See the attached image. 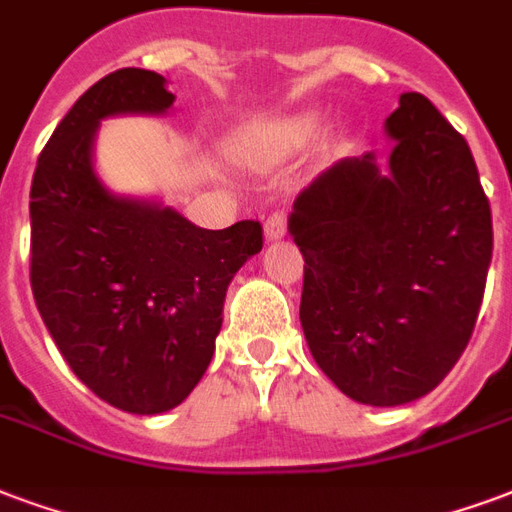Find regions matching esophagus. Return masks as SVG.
Segmentation results:
<instances>
[{
    "instance_id": "obj_1",
    "label": "esophagus",
    "mask_w": 512,
    "mask_h": 512,
    "mask_svg": "<svg viewBox=\"0 0 512 512\" xmlns=\"http://www.w3.org/2000/svg\"><path fill=\"white\" fill-rule=\"evenodd\" d=\"M286 237V218L283 215H270L267 224H264V240L267 242H278Z\"/></svg>"
}]
</instances>
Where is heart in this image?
<instances>
[{"label": "heart", "instance_id": "heart-1", "mask_svg": "<svg viewBox=\"0 0 512 512\" xmlns=\"http://www.w3.org/2000/svg\"><path fill=\"white\" fill-rule=\"evenodd\" d=\"M315 132H318V118L315 115H297V118H288L275 129V140H278L280 148L294 151L299 145H305Z\"/></svg>", "mask_w": 512, "mask_h": 512}]
</instances>
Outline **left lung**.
Listing matches in <instances>:
<instances>
[{"instance_id":"left-lung-1","label":"left lung","mask_w":512,"mask_h":512,"mask_svg":"<svg viewBox=\"0 0 512 512\" xmlns=\"http://www.w3.org/2000/svg\"><path fill=\"white\" fill-rule=\"evenodd\" d=\"M388 164L337 161L294 199L305 256L299 321L315 364L353 402L397 407L453 370L489 275L491 207L470 145L424 94L386 118Z\"/></svg>"}]
</instances>
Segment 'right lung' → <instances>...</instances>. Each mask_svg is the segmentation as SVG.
I'll use <instances>...</instances> for the list:
<instances>
[{
    "label": "right lung",
    "mask_w": 512,
    "mask_h": 512,
    "mask_svg": "<svg viewBox=\"0 0 512 512\" xmlns=\"http://www.w3.org/2000/svg\"><path fill=\"white\" fill-rule=\"evenodd\" d=\"M151 69H115L72 105L32 180V294L69 370L107 405L156 416L194 391L224 324L226 288L261 251L259 221L202 229L156 197H124L94 167L99 124L164 115Z\"/></svg>",
    "instance_id": "add662e5"
}]
</instances>
